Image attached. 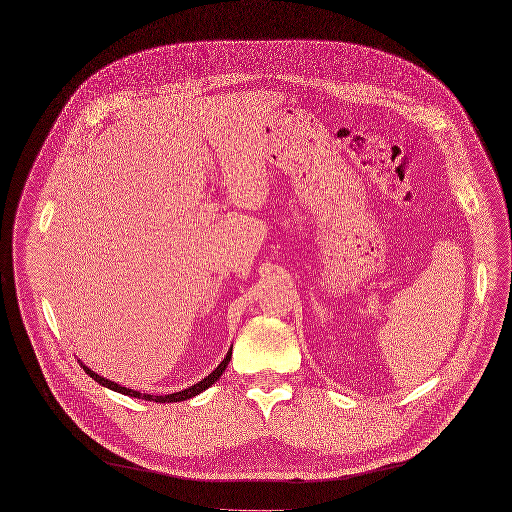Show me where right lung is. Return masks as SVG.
<instances>
[{
    "instance_id": "right-lung-1",
    "label": "right lung",
    "mask_w": 512,
    "mask_h": 512,
    "mask_svg": "<svg viewBox=\"0 0 512 512\" xmlns=\"http://www.w3.org/2000/svg\"><path fill=\"white\" fill-rule=\"evenodd\" d=\"M231 354H233V348L229 350V354H227V358L217 366V370L215 372H211L205 380H201L199 384H195V386H191V388H187V390H181V392H177V394H166V396H150V394H140V392H134V390H128V388H124V386H118L116 382H110V380H106V378H102V376H98V374H94L92 370H88L86 366H82L84 368V372L92 378V380H96L98 384H102V386H106V388H110V390H114V392H120V394H124V396H132V398H142V400H148V402H183V400H189V398H193V396H197V394H201L203 390H207L209 386H213L219 378H221V374L225 372V368H227V364L231 362Z\"/></svg>"
}]
</instances>
